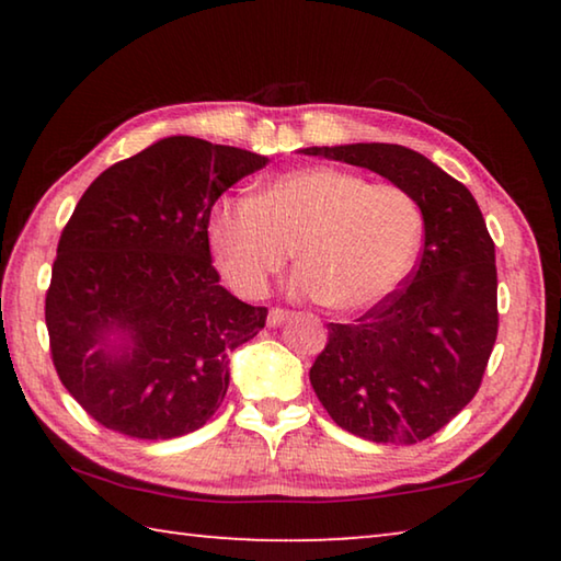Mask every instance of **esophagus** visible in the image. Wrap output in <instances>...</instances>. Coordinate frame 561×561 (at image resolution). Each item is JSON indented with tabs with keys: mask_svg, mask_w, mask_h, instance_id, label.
<instances>
[{
	"mask_svg": "<svg viewBox=\"0 0 561 561\" xmlns=\"http://www.w3.org/2000/svg\"><path fill=\"white\" fill-rule=\"evenodd\" d=\"M289 319V311H284V309H270V314H267V324L270 327H279V324H284V321Z\"/></svg>",
	"mask_w": 561,
	"mask_h": 561,
	"instance_id": "obj_1",
	"label": "esophagus"
}]
</instances>
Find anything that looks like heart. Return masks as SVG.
Returning <instances> with one entry per match:
<instances>
[{"instance_id":"b5f03b06","label":"heart","mask_w":561,"mask_h":561,"mask_svg":"<svg viewBox=\"0 0 561 561\" xmlns=\"http://www.w3.org/2000/svg\"><path fill=\"white\" fill-rule=\"evenodd\" d=\"M421 234V207L403 187L331 165L274 178L254 201L222 197L207 217V242L232 289L260 297L294 250V289L334 311L368 309L396 291Z\"/></svg>"}]
</instances>
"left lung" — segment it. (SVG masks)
Masks as SVG:
<instances>
[{"label":"left lung","mask_w":561,"mask_h":561,"mask_svg":"<svg viewBox=\"0 0 561 561\" xmlns=\"http://www.w3.org/2000/svg\"><path fill=\"white\" fill-rule=\"evenodd\" d=\"M374 170L421 207L425 242L405 287L356 324H329L309 371L339 428L371 443L413 445L448 425L478 393L497 339L495 242L468 187L393 144L311 146Z\"/></svg>","instance_id":"obj_1"}]
</instances>
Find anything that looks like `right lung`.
Returning <instances> with one entry per match:
<instances>
[{"mask_svg":"<svg viewBox=\"0 0 561 561\" xmlns=\"http://www.w3.org/2000/svg\"><path fill=\"white\" fill-rule=\"evenodd\" d=\"M270 158L170 136L93 180L64 227L46 291L51 358L103 428L168 440L210 421L230 351L267 309L232 297L213 267L207 217Z\"/></svg>","mask_w":561,"mask_h":561,"instance_id":"1","label":"right lung"}]
</instances>
